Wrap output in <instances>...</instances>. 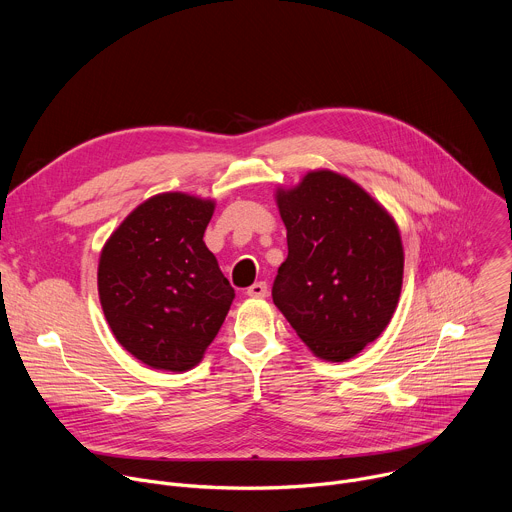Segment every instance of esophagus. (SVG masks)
<instances>
[{"instance_id":"1","label":"esophagus","mask_w":512,"mask_h":512,"mask_svg":"<svg viewBox=\"0 0 512 512\" xmlns=\"http://www.w3.org/2000/svg\"><path fill=\"white\" fill-rule=\"evenodd\" d=\"M245 294H247L249 298H265V296H267V283H265V281H257V283H253L251 287H247Z\"/></svg>"}]
</instances>
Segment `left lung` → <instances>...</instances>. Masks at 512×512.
Returning a JSON list of instances; mask_svg holds the SVG:
<instances>
[{
  "instance_id": "1",
  "label": "left lung",
  "mask_w": 512,
  "mask_h": 512,
  "mask_svg": "<svg viewBox=\"0 0 512 512\" xmlns=\"http://www.w3.org/2000/svg\"><path fill=\"white\" fill-rule=\"evenodd\" d=\"M287 259L273 304L324 360L344 362L389 326L403 285V243L393 216L350 178L308 172L275 192Z\"/></svg>"
}]
</instances>
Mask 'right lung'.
<instances>
[{"label": "right lung", "instance_id": "right-lung-1", "mask_svg": "<svg viewBox=\"0 0 512 512\" xmlns=\"http://www.w3.org/2000/svg\"><path fill=\"white\" fill-rule=\"evenodd\" d=\"M212 212L214 200L156 194L127 214L101 251L97 283L107 324L152 369L196 367L235 300L202 241Z\"/></svg>", "mask_w": 512, "mask_h": 512}]
</instances>
